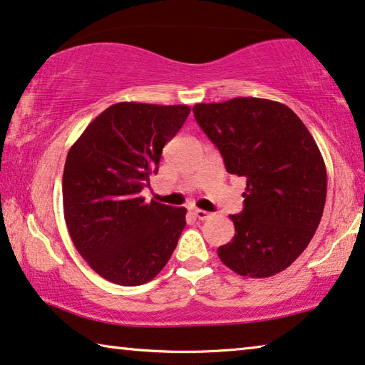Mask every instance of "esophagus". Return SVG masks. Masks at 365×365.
<instances>
[{
  "label": "esophagus",
  "instance_id": "esophagus-1",
  "mask_svg": "<svg viewBox=\"0 0 365 365\" xmlns=\"http://www.w3.org/2000/svg\"><path fill=\"white\" fill-rule=\"evenodd\" d=\"M194 215L199 220H207L210 217V212H207V210H202V209H195L194 210Z\"/></svg>",
  "mask_w": 365,
  "mask_h": 365
}]
</instances>
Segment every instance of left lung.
Returning <instances> with one entry per match:
<instances>
[{"label":"left lung","instance_id":"8db88e82","mask_svg":"<svg viewBox=\"0 0 365 365\" xmlns=\"http://www.w3.org/2000/svg\"><path fill=\"white\" fill-rule=\"evenodd\" d=\"M194 117L219 148L225 170L244 176L235 235L217 248L232 272L273 277L304 252L323 217L327 174L318 145L298 115L267 98L195 103Z\"/></svg>","mask_w":365,"mask_h":365}]
</instances>
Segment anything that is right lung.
Wrapping results in <instances>:
<instances>
[{
	"label": "right lung",
	"instance_id": "obj_1",
	"mask_svg": "<svg viewBox=\"0 0 365 365\" xmlns=\"http://www.w3.org/2000/svg\"><path fill=\"white\" fill-rule=\"evenodd\" d=\"M189 112L187 105L115 103L68 150L62 176L68 234L88 267L108 282H151L178 245L187 210L145 202L140 192Z\"/></svg>",
	"mask_w": 365,
	"mask_h": 365
}]
</instances>
